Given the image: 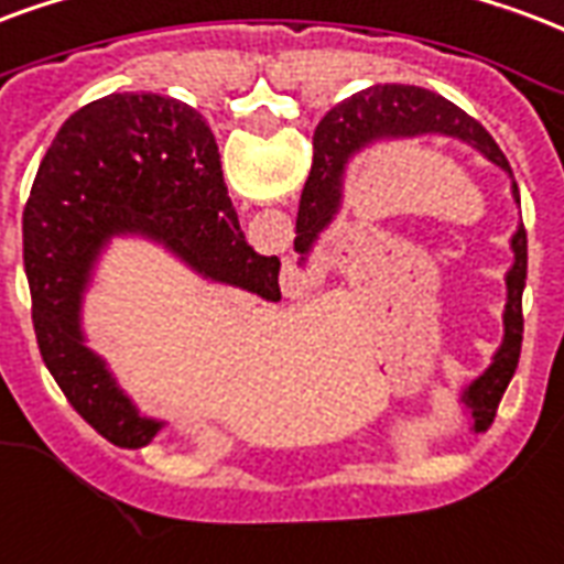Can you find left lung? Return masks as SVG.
I'll return each mask as SVG.
<instances>
[{"label":"left lung","instance_id":"left-lung-1","mask_svg":"<svg viewBox=\"0 0 564 564\" xmlns=\"http://www.w3.org/2000/svg\"><path fill=\"white\" fill-rule=\"evenodd\" d=\"M415 137H448L457 143L487 158L490 164L511 178V197L520 206L511 164L496 145L481 122H475L469 112L457 104L445 101L442 95L421 86H367L340 107L325 116L314 131V166L304 182L299 218H295V253L299 265L311 260L316 241L325 229L335 224L344 208V185L349 161L367 152L370 145L394 143V140H415ZM514 262L505 271V311H502V344L494 352V361L460 391V406L466 410V421L475 433H484L496 419L499 400L511 382L520 361L523 344V286H527V227L517 224L511 236Z\"/></svg>","mask_w":564,"mask_h":564}]
</instances>
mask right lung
Returning a JSON list of instances; mask_svg holds the SVG:
<instances>
[{
	"label": "right lung",
	"instance_id": "obj_1",
	"mask_svg": "<svg viewBox=\"0 0 564 564\" xmlns=\"http://www.w3.org/2000/svg\"><path fill=\"white\" fill-rule=\"evenodd\" d=\"M112 239L154 241L199 278L265 302H281V260L245 239L215 133L191 104L112 91L62 124L23 208L37 349L70 406L104 440L143 448L166 421L140 412L83 328V302Z\"/></svg>",
	"mask_w": 564,
	"mask_h": 564
}]
</instances>
